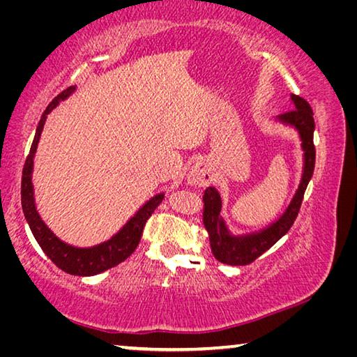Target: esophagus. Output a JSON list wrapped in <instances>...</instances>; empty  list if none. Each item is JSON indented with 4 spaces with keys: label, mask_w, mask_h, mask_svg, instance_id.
<instances>
[{
    "label": "esophagus",
    "mask_w": 357,
    "mask_h": 357,
    "mask_svg": "<svg viewBox=\"0 0 357 357\" xmlns=\"http://www.w3.org/2000/svg\"><path fill=\"white\" fill-rule=\"evenodd\" d=\"M209 181H211L209 173L203 165L192 167L189 174H187V184L192 187H204L209 184Z\"/></svg>",
    "instance_id": "obj_1"
}]
</instances>
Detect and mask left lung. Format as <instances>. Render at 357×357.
I'll use <instances>...</instances> for the list:
<instances>
[{"instance_id":"left-lung-1","label":"left lung","mask_w":357,"mask_h":357,"mask_svg":"<svg viewBox=\"0 0 357 357\" xmlns=\"http://www.w3.org/2000/svg\"><path fill=\"white\" fill-rule=\"evenodd\" d=\"M293 110L277 116L275 121L291 126L293 129L298 130L301 138V148L304 151L302 159V176L298 185V190L289 202L288 208L283 211L279 219L269 223L258 231L245 233V234H233L229 231L225 219L220 214L222 200L220 193L214 187H208L203 195V223L204 228L209 234L211 250L215 259H219L223 264L231 266H245L263 255L266 250H269L277 241L285 236L288 229L298 217L302 198L309 181L312 179L313 168H315V146H313V130H315V119H313V112L309 102L304 100L299 96L291 94Z\"/></svg>"}]
</instances>
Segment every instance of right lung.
<instances>
[{"instance_id": "1", "label": "right lung", "mask_w": 357, "mask_h": 357, "mask_svg": "<svg viewBox=\"0 0 357 357\" xmlns=\"http://www.w3.org/2000/svg\"><path fill=\"white\" fill-rule=\"evenodd\" d=\"M75 91V86H69L64 89L61 94H58L53 99L45 112L42 113L40 121L36 129V135L29 149V154L26 157L25 167H23V176H22V208L25 219L28 222L29 228H31L33 236L38 241L40 249L44 250L45 255L55 263L59 269L64 273L72 275H96L104 273V271L113 268L119 263H123L126 258L132 255V252L137 249L138 243H140L143 227L146 223L148 217L154 213L155 206L164 198V193H157L153 198L143 204V206L137 211V213L126 222V225L119 229L116 234H113L110 239L104 241L98 245L93 247H75L70 245L64 241L59 239L47 223L42 220L40 214L36 208L34 200V187H33V167H34V155L36 149H38V143L42 130H44V124L47 121V114L55 108L59 102L68 99L69 96Z\"/></svg>"}]
</instances>
